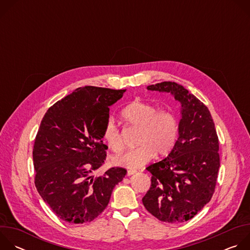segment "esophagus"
<instances>
[{
	"mask_svg": "<svg viewBox=\"0 0 250 250\" xmlns=\"http://www.w3.org/2000/svg\"><path fill=\"white\" fill-rule=\"evenodd\" d=\"M136 172H137L136 170H128V171H127V173H126V175H127V176H131V175L135 174Z\"/></svg>",
	"mask_w": 250,
	"mask_h": 250,
	"instance_id": "obj_1",
	"label": "esophagus"
}]
</instances>
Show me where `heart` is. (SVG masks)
Wrapping results in <instances>:
<instances>
[{"label":"heart","mask_w":250,"mask_h":250,"mask_svg":"<svg viewBox=\"0 0 250 250\" xmlns=\"http://www.w3.org/2000/svg\"><path fill=\"white\" fill-rule=\"evenodd\" d=\"M122 117L128 125L140 129L139 146L115 157L116 165L137 169L148 163L156 153L164 156L175 147L179 135V122L172 111L159 110L153 104L135 100L122 111ZM103 137L115 153L123 151L124 140L114 119L106 120Z\"/></svg>","instance_id":"obj_1"}]
</instances>
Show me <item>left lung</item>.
I'll use <instances>...</instances> for the list:
<instances>
[{
  "label": "left lung",
  "instance_id": "obj_1",
  "mask_svg": "<svg viewBox=\"0 0 250 250\" xmlns=\"http://www.w3.org/2000/svg\"><path fill=\"white\" fill-rule=\"evenodd\" d=\"M171 93L181 104L179 137L163 160L149 165L151 186L142 204L161 222L184 223L208 204L215 192L220 168L219 138L207 106L175 82L147 86Z\"/></svg>",
  "mask_w": 250,
  "mask_h": 250
}]
</instances>
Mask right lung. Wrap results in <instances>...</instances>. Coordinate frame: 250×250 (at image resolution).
<instances>
[{
	"mask_svg": "<svg viewBox=\"0 0 250 250\" xmlns=\"http://www.w3.org/2000/svg\"><path fill=\"white\" fill-rule=\"evenodd\" d=\"M125 90L85 86L56 102L45 113L34 140V184L55 215L70 224L92 222L108 206L126 174L113 167L91 173L105 160L104 125L110 105Z\"/></svg>",
	"mask_w": 250,
	"mask_h": 250,
	"instance_id": "right-lung-1",
	"label": "right lung"
}]
</instances>
